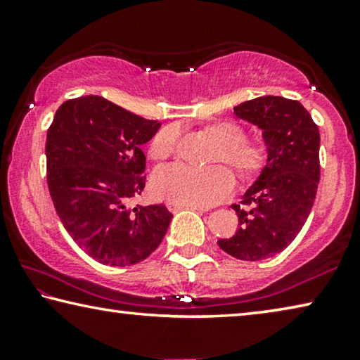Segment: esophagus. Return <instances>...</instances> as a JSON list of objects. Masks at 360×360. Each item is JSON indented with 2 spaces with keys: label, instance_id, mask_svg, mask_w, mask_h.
<instances>
[{
  "label": "esophagus",
  "instance_id": "34e87169",
  "mask_svg": "<svg viewBox=\"0 0 360 360\" xmlns=\"http://www.w3.org/2000/svg\"><path fill=\"white\" fill-rule=\"evenodd\" d=\"M166 207H168V210H169V212H173V213L182 210V208H194V210H198V212H205V210H207V208H203V207L182 205V203H178V202H166Z\"/></svg>",
  "mask_w": 360,
  "mask_h": 360
}]
</instances>
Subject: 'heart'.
Segmentation results:
<instances>
[{"mask_svg":"<svg viewBox=\"0 0 360 360\" xmlns=\"http://www.w3.org/2000/svg\"><path fill=\"white\" fill-rule=\"evenodd\" d=\"M207 132L218 143L212 157L213 165H228L240 181H249L264 171L270 148L264 141H249L248 131L239 122H213L207 127ZM178 134L176 126L160 129L150 142V155L155 160L168 158L178 143ZM152 187L155 194L169 202L205 208L217 205L231 195L234 178L224 166L197 169L173 163L155 171Z\"/></svg>","mask_w":360,"mask_h":360,"instance_id":"1","label":"heart"}]
</instances>
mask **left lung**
Segmentation results:
<instances>
[{"mask_svg": "<svg viewBox=\"0 0 360 360\" xmlns=\"http://www.w3.org/2000/svg\"><path fill=\"white\" fill-rule=\"evenodd\" d=\"M234 112L264 131L270 157L240 205H231L238 231L218 245L234 259L259 262L286 249L307 221L320 181V132L309 111L284 96H259Z\"/></svg>", "mask_w": 360, "mask_h": 360, "instance_id": "obj_1", "label": "left lung"}]
</instances>
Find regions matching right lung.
<instances>
[{"instance_id":"1","label":"right lung","mask_w":360,"mask_h":360,"mask_svg":"<svg viewBox=\"0 0 360 360\" xmlns=\"http://www.w3.org/2000/svg\"><path fill=\"white\" fill-rule=\"evenodd\" d=\"M103 96L64 101L46 134L48 189L63 226L108 266L146 260L168 231L165 205L126 208L146 187L142 146L160 129Z\"/></svg>"}]
</instances>
